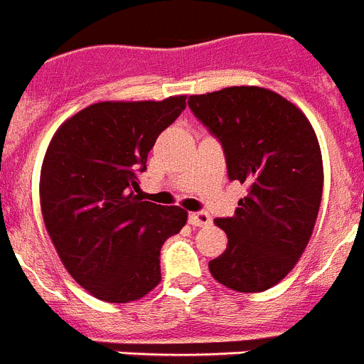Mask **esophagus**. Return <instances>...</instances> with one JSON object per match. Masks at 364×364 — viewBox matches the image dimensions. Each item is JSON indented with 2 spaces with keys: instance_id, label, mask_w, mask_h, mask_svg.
I'll list each match as a JSON object with an SVG mask.
<instances>
[{
  "instance_id": "1",
  "label": "esophagus",
  "mask_w": 364,
  "mask_h": 364,
  "mask_svg": "<svg viewBox=\"0 0 364 364\" xmlns=\"http://www.w3.org/2000/svg\"><path fill=\"white\" fill-rule=\"evenodd\" d=\"M212 223V217L208 215L206 212H193L189 213V225L193 226H208Z\"/></svg>"
}]
</instances>
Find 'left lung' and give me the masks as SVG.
I'll use <instances>...</instances> for the list:
<instances>
[{
    "instance_id": "8db88e82",
    "label": "left lung",
    "mask_w": 364,
    "mask_h": 364,
    "mask_svg": "<svg viewBox=\"0 0 364 364\" xmlns=\"http://www.w3.org/2000/svg\"><path fill=\"white\" fill-rule=\"evenodd\" d=\"M188 105L219 139L228 178L247 186L234 217L215 219L228 245L210 272L237 293H262L287 276L313 234L324 182L315 130L293 102L257 86L189 95Z\"/></svg>"
}]
</instances>
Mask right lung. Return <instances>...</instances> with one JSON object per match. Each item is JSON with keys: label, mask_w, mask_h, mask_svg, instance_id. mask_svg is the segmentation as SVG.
Instances as JSON below:
<instances>
[{"label": "right lung", "mask_w": 364, "mask_h": 364, "mask_svg": "<svg viewBox=\"0 0 364 364\" xmlns=\"http://www.w3.org/2000/svg\"><path fill=\"white\" fill-rule=\"evenodd\" d=\"M186 95L95 102L55 132L40 175L46 228L77 284L99 300L127 304L160 284V250L188 212L139 197V175Z\"/></svg>", "instance_id": "right-lung-1"}]
</instances>
